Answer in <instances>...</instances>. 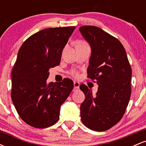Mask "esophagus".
<instances>
[{
	"label": "esophagus",
	"instance_id": "esophagus-1",
	"mask_svg": "<svg viewBox=\"0 0 146 146\" xmlns=\"http://www.w3.org/2000/svg\"><path fill=\"white\" fill-rule=\"evenodd\" d=\"M73 85H74V88L75 89H78L80 88V83L78 82H73Z\"/></svg>",
	"mask_w": 146,
	"mask_h": 146
}]
</instances>
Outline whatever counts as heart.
Returning <instances> with one entry per match:
<instances>
[{
  "label": "heart",
  "mask_w": 146,
  "mask_h": 146,
  "mask_svg": "<svg viewBox=\"0 0 146 146\" xmlns=\"http://www.w3.org/2000/svg\"><path fill=\"white\" fill-rule=\"evenodd\" d=\"M77 44H87L86 42H84V41H79V42H78V43H77ZM71 74H72V75H73V76L75 77V78H78V77L79 76L78 72H77L75 71H72Z\"/></svg>",
  "instance_id": "obj_1"
}]
</instances>
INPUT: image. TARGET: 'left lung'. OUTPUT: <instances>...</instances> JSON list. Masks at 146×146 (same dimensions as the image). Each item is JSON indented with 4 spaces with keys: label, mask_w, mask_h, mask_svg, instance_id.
<instances>
[{
    "label": "left lung",
    "mask_w": 146,
    "mask_h": 146,
    "mask_svg": "<svg viewBox=\"0 0 146 146\" xmlns=\"http://www.w3.org/2000/svg\"><path fill=\"white\" fill-rule=\"evenodd\" d=\"M80 33L91 48L88 78L95 80L98 92L85 84L80 86L85 95L80 106L82 123L95 131H105L120 121L131 95L132 70L126 52L118 39L95 26H82Z\"/></svg>",
    "instance_id": "left-lung-1"
}]
</instances>
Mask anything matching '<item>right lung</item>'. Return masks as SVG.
Returning <instances> with one entry per match:
<instances>
[{
  "label": "right lung",
  "mask_w": 146,
  "mask_h": 146,
  "mask_svg": "<svg viewBox=\"0 0 146 146\" xmlns=\"http://www.w3.org/2000/svg\"><path fill=\"white\" fill-rule=\"evenodd\" d=\"M75 27L48 28L24 42L12 72L11 100L25 123L37 128L53 125L59 119L60 107L73 88V82L46 80L48 70L60 64L62 53Z\"/></svg>",
  "instance_id": "obj_1"
}]
</instances>
